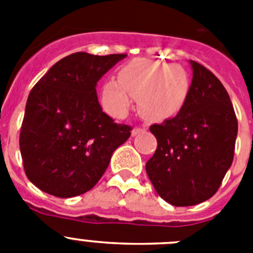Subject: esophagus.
Returning <instances> with one entry per match:
<instances>
[{
  "label": "esophagus",
  "instance_id": "obj_1",
  "mask_svg": "<svg viewBox=\"0 0 253 253\" xmlns=\"http://www.w3.org/2000/svg\"><path fill=\"white\" fill-rule=\"evenodd\" d=\"M142 131H144V128H134L133 130H131V135H137V134L142 133Z\"/></svg>",
  "mask_w": 253,
  "mask_h": 253
}]
</instances>
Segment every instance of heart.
<instances>
[{
	"mask_svg": "<svg viewBox=\"0 0 253 253\" xmlns=\"http://www.w3.org/2000/svg\"><path fill=\"white\" fill-rule=\"evenodd\" d=\"M190 93V77L178 64L134 59L102 86V104L115 116H124L138 97V110L147 120H165L184 107Z\"/></svg>",
	"mask_w": 253,
	"mask_h": 253,
	"instance_id": "heart-1",
	"label": "heart"
}]
</instances>
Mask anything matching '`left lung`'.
Returning a JSON list of instances; mask_svg holds the SVG:
<instances>
[{
    "label": "left lung",
    "instance_id": "left-lung-1",
    "mask_svg": "<svg viewBox=\"0 0 253 253\" xmlns=\"http://www.w3.org/2000/svg\"><path fill=\"white\" fill-rule=\"evenodd\" d=\"M193 81L180 113L151 125L157 149L146 171L158 195L190 207L218 191L233 162L238 123L227 90L202 64L190 60Z\"/></svg>",
    "mask_w": 253,
    "mask_h": 253
}]
</instances>
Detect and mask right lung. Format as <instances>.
<instances>
[{
    "label": "right lung",
    "mask_w": 253,
    "mask_h": 253,
    "mask_svg": "<svg viewBox=\"0 0 253 253\" xmlns=\"http://www.w3.org/2000/svg\"><path fill=\"white\" fill-rule=\"evenodd\" d=\"M126 54L77 51L54 64L33 87L20 133L29 180L42 191L73 198L92 189L114 151L130 137L102 111L96 86Z\"/></svg>",
    "instance_id": "add662e5"
}]
</instances>
